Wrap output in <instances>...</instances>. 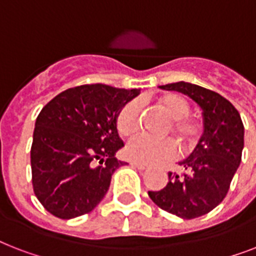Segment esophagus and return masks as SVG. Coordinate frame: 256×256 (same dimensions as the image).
<instances>
[{
    "label": "esophagus",
    "instance_id": "34e87169",
    "mask_svg": "<svg viewBox=\"0 0 256 256\" xmlns=\"http://www.w3.org/2000/svg\"><path fill=\"white\" fill-rule=\"evenodd\" d=\"M132 166H134V168H138V170H146V168H148V166H144V164H138V162H132Z\"/></svg>",
    "mask_w": 256,
    "mask_h": 256
}]
</instances>
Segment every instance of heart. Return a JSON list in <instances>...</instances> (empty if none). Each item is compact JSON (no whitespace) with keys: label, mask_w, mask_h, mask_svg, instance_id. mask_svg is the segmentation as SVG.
Here are the masks:
<instances>
[{"label":"heart","mask_w":256,"mask_h":256,"mask_svg":"<svg viewBox=\"0 0 256 256\" xmlns=\"http://www.w3.org/2000/svg\"><path fill=\"white\" fill-rule=\"evenodd\" d=\"M156 104L170 118L168 132H172L176 140L184 148L196 144L203 132V124L190 116V104L182 96L168 92L160 96ZM116 130L122 136H130L140 130V104L130 100L124 104L116 114ZM126 156L134 162L142 164H158L171 160L176 156V144L171 138L156 140L148 136H136L126 144Z\"/></svg>","instance_id":"obj_1"}]
</instances>
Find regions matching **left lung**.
I'll use <instances>...</instances> for the list:
<instances>
[{"instance_id": "obj_1", "label": "left lung", "mask_w": 256, "mask_h": 256, "mask_svg": "<svg viewBox=\"0 0 256 256\" xmlns=\"http://www.w3.org/2000/svg\"><path fill=\"white\" fill-rule=\"evenodd\" d=\"M186 94L203 112V136L188 158L179 162L182 174L168 172V182L148 196L162 210L183 219L210 212L226 198L231 180L242 160L244 128L238 110L218 92L175 82L160 86Z\"/></svg>"}]
</instances>
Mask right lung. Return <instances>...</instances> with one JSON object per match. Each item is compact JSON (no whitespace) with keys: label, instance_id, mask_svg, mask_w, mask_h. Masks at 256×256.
<instances>
[{"label":"right lung","instance_id":"right-lung-1","mask_svg":"<svg viewBox=\"0 0 256 256\" xmlns=\"http://www.w3.org/2000/svg\"><path fill=\"white\" fill-rule=\"evenodd\" d=\"M138 90L94 84L68 88L45 104L36 120L30 150L37 199L52 215L72 219L96 208L114 171L126 162L116 114Z\"/></svg>","mask_w":256,"mask_h":256}]
</instances>
